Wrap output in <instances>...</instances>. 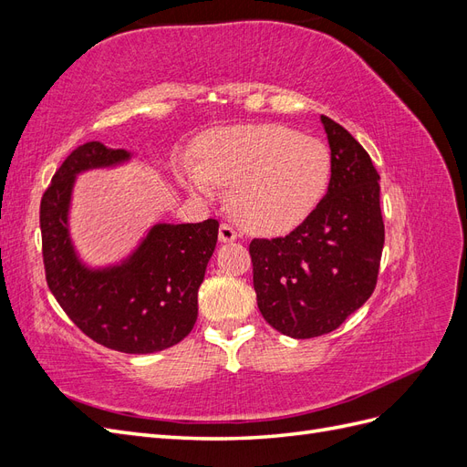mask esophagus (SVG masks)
Segmentation results:
<instances>
[{
	"instance_id": "esophagus-1",
	"label": "esophagus",
	"mask_w": 467,
	"mask_h": 467,
	"mask_svg": "<svg viewBox=\"0 0 467 467\" xmlns=\"http://www.w3.org/2000/svg\"><path fill=\"white\" fill-rule=\"evenodd\" d=\"M218 237H220L222 244H232L237 239V232L232 228V225L222 223L220 230H218Z\"/></svg>"
}]
</instances>
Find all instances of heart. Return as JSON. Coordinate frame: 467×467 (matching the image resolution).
Masks as SVG:
<instances>
[{"label":"heart","instance_id":"b5f03b06","mask_svg":"<svg viewBox=\"0 0 467 467\" xmlns=\"http://www.w3.org/2000/svg\"><path fill=\"white\" fill-rule=\"evenodd\" d=\"M331 177L323 142L280 124L222 129L201 144V160L182 163L181 185L212 199L228 189V210L237 223L259 235H278L302 223L321 201Z\"/></svg>","mask_w":467,"mask_h":467}]
</instances>
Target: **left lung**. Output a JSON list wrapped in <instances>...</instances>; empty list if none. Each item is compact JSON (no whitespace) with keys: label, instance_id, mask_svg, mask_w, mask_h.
Returning a JSON list of instances; mask_svg holds the SVG:
<instances>
[{"label":"left lung","instance_id":"1","mask_svg":"<svg viewBox=\"0 0 467 467\" xmlns=\"http://www.w3.org/2000/svg\"><path fill=\"white\" fill-rule=\"evenodd\" d=\"M327 194L286 237L253 239V288L266 323L292 338L335 331L370 298L384 249L379 175L341 124L321 115Z\"/></svg>","mask_w":467,"mask_h":467}]
</instances>
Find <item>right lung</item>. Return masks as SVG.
<instances>
[{
	"instance_id": "add662e5",
	"label": "right lung",
	"mask_w": 467,
	"mask_h": 467,
	"mask_svg": "<svg viewBox=\"0 0 467 467\" xmlns=\"http://www.w3.org/2000/svg\"><path fill=\"white\" fill-rule=\"evenodd\" d=\"M132 158V151L101 142L83 144L67 155L40 202L42 257L52 296L83 333L126 355H150L192 331L218 222H158L126 257L89 265L69 228L78 177L122 167Z\"/></svg>"
}]
</instances>
